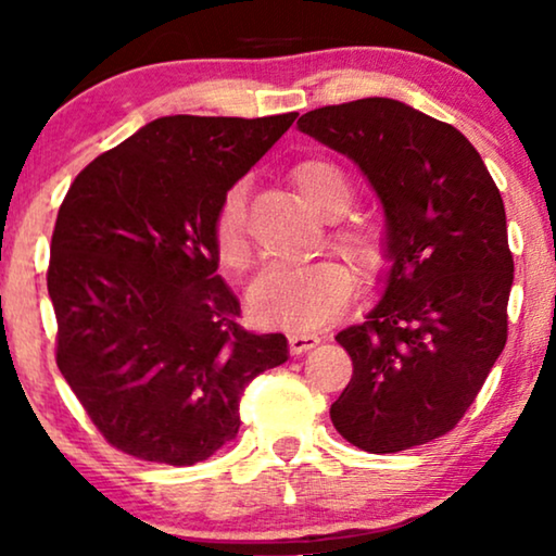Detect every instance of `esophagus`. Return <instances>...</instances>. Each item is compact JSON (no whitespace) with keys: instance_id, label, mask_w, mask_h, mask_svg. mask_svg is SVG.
Returning a JSON list of instances; mask_svg holds the SVG:
<instances>
[{"instance_id":"esophagus-1","label":"esophagus","mask_w":556,"mask_h":556,"mask_svg":"<svg viewBox=\"0 0 556 556\" xmlns=\"http://www.w3.org/2000/svg\"><path fill=\"white\" fill-rule=\"evenodd\" d=\"M314 346H318V337H314V333H288V349H291V354H306Z\"/></svg>"}]
</instances>
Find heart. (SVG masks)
I'll return each mask as SVG.
<instances>
[{
  "instance_id": "heart-1",
  "label": "heart",
  "mask_w": 556,
  "mask_h": 556,
  "mask_svg": "<svg viewBox=\"0 0 556 556\" xmlns=\"http://www.w3.org/2000/svg\"><path fill=\"white\" fill-rule=\"evenodd\" d=\"M295 192L311 212L324 219H337L352 207L354 189L337 164L324 159H306L291 172ZM331 245L354 265L364 278H375L387 265V235L375 219H337L329 232ZM212 242L219 265L242 273L250 263L245 230V189L235 185L219 202ZM352 295V276L341 263L318 261L308 265H276L257 276L250 286L248 303L255 321L278 329L311 331L341 314Z\"/></svg>"
}]
</instances>
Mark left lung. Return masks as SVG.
I'll return each instance as SVG.
<instances>
[{
    "label": "left lung",
    "instance_id": "left-lung-1",
    "mask_svg": "<svg viewBox=\"0 0 556 556\" xmlns=\"http://www.w3.org/2000/svg\"><path fill=\"white\" fill-rule=\"evenodd\" d=\"M303 134L352 159L387 217L382 301L337 333L354 375L331 422L367 453L451 432L508 337L514 257L496 181L466 136L392 98L324 105Z\"/></svg>",
    "mask_w": 556,
    "mask_h": 556
}]
</instances>
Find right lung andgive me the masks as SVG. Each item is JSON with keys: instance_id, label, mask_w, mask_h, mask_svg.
Listing matches in <instances>:
<instances>
[{"instance_id": "1", "label": "right lung", "mask_w": 556, "mask_h": 556, "mask_svg": "<svg viewBox=\"0 0 556 556\" xmlns=\"http://www.w3.org/2000/svg\"><path fill=\"white\" fill-rule=\"evenodd\" d=\"M295 116L156 118L67 189L48 268L55 362L118 451L207 460L238 435L245 387L288 359L283 333L238 324L212 223Z\"/></svg>"}]
</instances>
